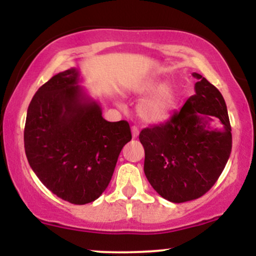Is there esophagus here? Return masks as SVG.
Listing matches in <instances>:
<instances>
[{"instance_id":"obj_1","label":"esophagus","mask_w":256,"mask_h":256,"mask_svg":"<svg viewBox=\"0 0 256 256\" xmlns=\"http://www.w3.org/2000/svg\"><path fill=\"white\" fill-rule=\"evenodd\" d=\"M131 131H132V137L137 138L138 137V134H140V130H138L137 126H132Z\"/></svg>"}]
</instances>
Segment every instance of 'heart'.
Instances as JSON below:
<instances>
[{"instance_id": "heart-1", "label": "heart", "mask_w": 256, "mask_h": 256, "mask_svg": "<svg viewBox=\"0 0 256 256\" xmlns=\"http://www.w3.org/2000/svg\"><path fill=\"white\" fill-rule=\"evenodd\" d=\"M140 92H152L138 104V114L146 122H162L170 118L177 104V96L170 85L148 78L140 84Z\"/></svg>"}]
</instances>
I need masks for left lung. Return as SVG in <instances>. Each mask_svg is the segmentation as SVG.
<instances>
[{
    "label": "left lung",
    "instance_id": "1",
    "mask_svg": "<svg viewBox=\"0 0 256 256\" xmlns=\"http://www.w3.org/2000/svg\"><path fill=\"white\" fill-rule=\"evenodd\" d=\"M195 94L168 122L143 128L144 173L158 195L174 204L204 195L231 154L228 108L220 91L198 73Z\"/></svg>",
    "mask_w": 256,
    "mask_h": 256
}]
</instances>
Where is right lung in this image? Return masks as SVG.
Wrapping results in <instances>:
<instances>
[{"label": "right lung", "mask_w": 256, "mask_h": 256, "mask_svg": "<svg viewBox=\"0 0 256 256\" xmlns=\"http://www.w3.org/2000/svg\"><path fill=\"white\" fill-rule=\"evenodd\" d=\"M77 68L58 73L31 100L24 144L44 186L73 204L95 201L110 184L122 146L131 140L125 120L104 119Z\"/></svg>", "instance_id": "right-lung-1"}]
</instances>
